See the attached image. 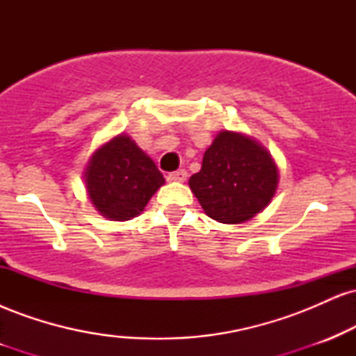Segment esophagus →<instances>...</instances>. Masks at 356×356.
Returning <instances> with one entry per match:
<instances>
[{"label":"esophagus","instance_id":"34e87169","mask_svg":"<svg viewBox=\"0 0 356 356\" xmlns=\"http://www.w3.org/2000/svg\"><path fill=\"white\" fill-rule=\"evenodd\" d=\"M187 179V172L184 169L175 170V172L167 174V181L169 182H184Z\"/></svg>","mask_w":356,"mask_h":356}]
</instances>
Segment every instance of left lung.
<instances>
[{
	"label": "left lung",
	"mask_w": 356,
	"mask_h": 356,
	"mask_svg": "<svg viewBox=\"0 0 356 356\" xmlns=\"http://www.w3.org/2000/svg\"><path fill=\"white\" fill-rule=\"evenodd\" d=\"M280 182L271 154L254 138L222 130L204 152L189 187L211 219L241 224L271 202Z\"/></svg>",
	"instance_id": "1"
}]
</instances>
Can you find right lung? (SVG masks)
Wrapping results in <instances>:
<instances>
[{
	"instance_id": "1",
	"label": "right lung",
	"mask_w": 356,
	"mask_h": 356,
	"mask_svg": "<svg viewBox=\"0 0 356 356\" xmlns=\"http://www.w3.org/2000/svg\"><path fill=\"white\" fill-rule=\"evenodd\" d=\"M83 177L90 201L110 220L136 218L165 182L152 159L124 134L93 152Z\"/></svg>"
}]
</instances>
